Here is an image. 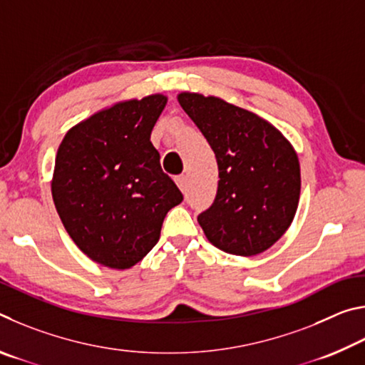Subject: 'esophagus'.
Here are the masks:
<instances>
[{"label": "esophagus", "mask_w": 365, "mask_h": 365, "mask_svg": "<svg viewBox=\"0 0 365 365\" xmlns=\"http://www.w3.org/2000/svg\"><path fill=\"white\" fill-rule=\"evenodd\" d=\"M175 182H177V185H178V188H180L183 193H185V190H187V185H188V180H187V175H177L175 177Z\"/></svg>", "instance_id": "34e87169"}]
</instances>
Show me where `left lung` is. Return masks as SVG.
I'll use <instances>...</instances> for the list:
<instances>
[{"instance_id":"1","label":"left lung","mask_w":365,"mask_h":365,"mask_svg":"<svg viewBox=\"0 0 365 365\" xmlns=\"http://www.w3.org/2000/svg\"><path fill=\"white\" fill-rule=\"evenodd\" d=\"M178 103L217 159L219 185L197 222L215 248L237 256L269 250L298 207L299 163L267 120L215 96L180 93Z\"/></svg>"}]
</instances>
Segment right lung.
Returning a JSON list of instances; mask_svg holds the SVG:
<instances>
[{
    "instance_id": "right-lung-1",
    "label": "right lung",
    "mask_w": 365,
    "mask_h": 365,
    "mask_svg": "<svg viewBox=\"0 0 365 365\" xmlns=\"http://www.w3.org/2000/svg\"><path fill=\"white\" fill-rule=\"evenodd\" d=\"M165 103L151 95L114 104L72 127L59 145L54 206L73 243L106 267L140 262L158 243L165 214L183 201L151 143Z\"/></svg>"
}]
</instances>
